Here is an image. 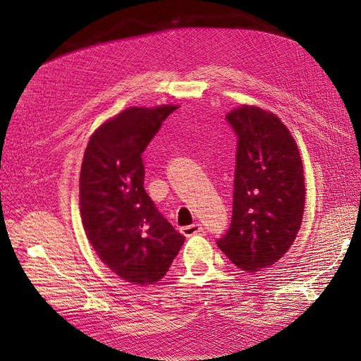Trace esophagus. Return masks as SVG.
<instances>
[{"label": "esophagus", "mask_w": 361, "mask_h": 361, "mask_svg": "<svg viewBox=\"0 0 361 361\" xmlns=\"http://www.w3.org/2000/svg\"><path fill=\"white\" fill-rule=\"evenodd\" d=\"M203 231V227L200 226V224H191V226H185V227H182L180 228V232H182V235L183 236H187V238H190V236H192V235H197V233H200Z\"/></svg>", "instance_id": "esophagus-1"}]
</instances>
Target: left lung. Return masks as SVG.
I'll list each match as a JSON object with an SVG mask.
<instances>
[{"mask_svg":"<svg viewBox=\"0 0 361 361\" xmlns=\"http://www.w3.org/2000/svg\"><path fill=\"white\" fill-rule=\"evenodd\" d=\"M238 135L232 223L216 241L247 272L288 253L302 221L305 185L297 141L274 113L241 105L226 116Z\"/></svg>","mask_w":361,"mask_h":361,"instance_id":"obj_1","label":"left lung"}]
</instances>
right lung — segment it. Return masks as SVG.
I'll use <instances>...</instances> for the list:
<instances>
[{
	"label": "right lung",
	"instance_id": "1",
	"mask_svg": "<svg viewBox=\"0 0 361 361\" xmlns=\"http://www.w3.org/2000/svg\"><path fill=\"white\" fill-rule=\"evenodd\" d=\"M178 105L129 106L105 120L85 147L80 212L96 255L133 285H155L178 256L185 236L145 191L143 154Z\"/></svg>",
	"mask_w": 361,
	"mask_h": 361
}]
</instances>
